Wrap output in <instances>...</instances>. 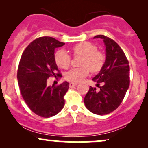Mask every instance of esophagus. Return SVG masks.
Wrapping results in <instances>:
<instances>
[{
  "mask_svg": "<svg viewBox=\"0 0 148 148\" xmlns=\"http://www.w3.org/2000/svg\"><path fill=\"white\" fill-rule=\"evenodd\" d=\"M77 84H78L77 83H72V82H71V83H69V87H73V86H76V85H77Z\"/></svg>",
  "mask_w": 148,
  "mask_h": 148,
  "instance_id": "1",
  "label": "esophagus"
}]
</instances>
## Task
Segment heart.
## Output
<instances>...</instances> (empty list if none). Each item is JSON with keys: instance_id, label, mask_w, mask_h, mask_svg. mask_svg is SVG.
<instances>
[{"instance_id": "b5f03b06", "label": "heart", "mask_w": 148, "mask_h": 148, "mask_svg": "<svg viewBox=\"0 0 148 148\" xmlns=\"http://www.w3.org/2000/svg\"><path fill=\"white\" fill-rule=\"evenodd\" d=\"M72 51L74 56L82 57L80 62V65L82 67L73 68L66 73V79L71 82H80L88 75L90 69L92 72H98L104 64V55L97 51L96 46L90 42H80L72 47ZM54 58L56 63L60 68L66 69L70 66L71 58L65 51H58Z\"/></svg>"}]
</instances>
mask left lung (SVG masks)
<instances>
[{"label":"left lung","mask_w":148,"mask_h":148,"mask_svg":"<svg viewBox=\"0 0 148 148\" xmlns=\"http://www.w3.org/2000/svg\"><path fill=\"white\" fill-rule=\"evenodd\" d=\"M93 38L102 39L106 48L104 64L92 79L103 86L98 91L90 86L84 103L92 113L103 115L115 111L123 101L130 87V65L123 49L114 40L102 35Z\"/></svg>","instance_id":"1"}]
</instances>
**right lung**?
<instances>
[{
    "label": "right lung",
    "mask_w": 148,
    "mask_h": 148,
    "mask_svg": "<svg viewBox=\"0 0 148 148\" xmlns=\"http://www.w3.org/2000/svg\"><path fill=\"white\" fill-rule=\"evenodd\" d=\"M64 45L53 37H39L26 47L20 59L17 72L20 92L30 109L39 116H54L64 105L69 83L64 81L58 86L47 84L50 76H61L56 74L58 70L54 53L55 49Z\"/></svg>",
    "instance_id": "add662e5"
}]
</instances>
